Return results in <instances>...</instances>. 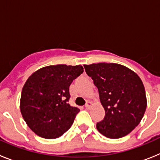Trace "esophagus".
<instances>
[{
	"label": "esophagus",
	"instance_id": "34e87169",
	"mask_svg": "<svg viewBox=\"0 0 160 160\" xmlns=\"http://www.w3.org/2000/svg\"><path fill=\"white\" fill-rule=\"evenodd\" d=\"M91 106H92V102H87V104L85 105V107L87 109H90L91 107Z\"/></svg>",
	"mask_w": 160,
	"mask_h": 160
}]
</instances>
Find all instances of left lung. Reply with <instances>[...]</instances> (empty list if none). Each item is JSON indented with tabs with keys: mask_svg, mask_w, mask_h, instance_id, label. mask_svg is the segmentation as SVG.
<instances>
[{
	"mask_svg": "<svg viewBox=\"0 0 160 160\" xmlns=\"http://www.w3.org/2000/svg\"><path fill=\"white\" fill-rule=\"evenodd\" d=\"M99 93L105 117L96 125L102 135L119 138L141 122L147 108L143 83L135 72L117 63L84 65Z\"/></svg>",
	"mask_w": 160,
	"mask_h": 160,
	"instance_id": "1",
	"label": "left lung"
}]
</instances>
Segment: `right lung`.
Wrapping results in <instances>:
<instances>
[{"instance_id":"1","label":"right lung","mask_w":160,"mask_h":160,"mask_svg":"<svg viewBox=\"0 0 160 160\" xmlns=\"http://www.w3.org/2000/svg\"><path fill=\"white\" fill-rule=\"evenodd\" d=\"M81 65H55L32 73L22 88L20 110L25 122L38 136L57 138L70 129L80 111L68 103L69 87L82 73Z\"/></svg>"}]
</instances>
